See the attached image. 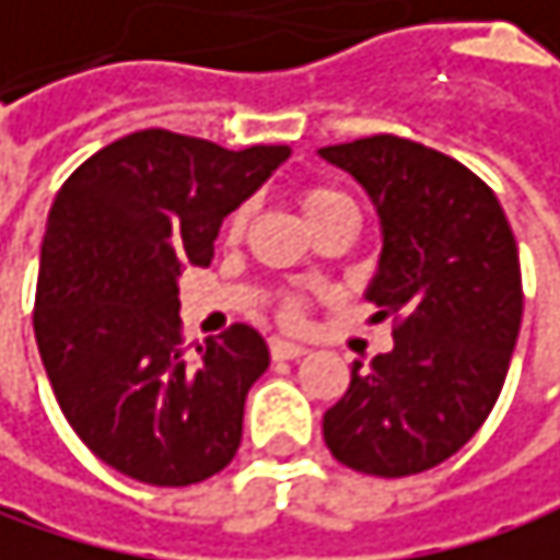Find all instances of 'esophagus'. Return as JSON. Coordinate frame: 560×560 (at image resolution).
<instances>
[{
	"label": "esophagus",
	"mask_w": 560,
	"mask_h": 560,
	"mask_svg": "<svg viewBox=\"0 0 560 560\" xmlns=\"http://www.w3.org/2000/svg\"><path fill=\"white\" fill-rule=\"evenodd\" d=\"M268 351H271L275 361H299V358L308 354V348H302V345H295V341H282V338H271V341H268Z\"/></svg>",
	"instance_id": "obj_1"
}]
</instances>
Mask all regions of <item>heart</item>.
<instances>
[{"label": "heart", "mask_w": 560, "mask_h": 560, "mask_svg": "<svg viewBox=\"0 0 560 560\" xmlns=\"http://www.w3.org/2000/svg\"><path fill=\"white\" fill-rule=\"evenodd\" d=\"M335 209H354L351 196L341 192V189H335V186H328V183H315V186H305L302 189V212H305L308 222L318 219V215H325V212H335ZM245 222H248V206L232 209L229 219H225V235L229 238H238L245 232ZM278 315H282V322H289V325L302 322V302L299 299H285L282 308H278Z\"/></svg>", "instance_id": "b5f03b06"}]
</instances>
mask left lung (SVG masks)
Instances as JSON below:
<instances>
[{
    "label": "left lung",
    "mask_w": 560,
    "mask_h": 560,
    "mask_svg": "<svg viewBox=\"0 0 560 560\" xmlns=\"http://www.w3.org/2000/svg\"><path fill=\"white\" fill-rule=\"evenodd\" d=\"M374 199L384 252L368 289L394 351L354 364L325 443L354 472L400 479L459 453L492 413L522 325V268L495 192L459 160L377 133L318 150Z\"/></svg>",
    "instance_id": "obj_1"
}]
</instances>
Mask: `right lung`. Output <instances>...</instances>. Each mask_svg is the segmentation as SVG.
<instances>
[{"instance_id":"right-lung-1","label":"right lung","mask_w":560,"mask_h":560,"mask_svg":"<svg viewBox=\"0 0 560 560\" xmlns=\"http://www.w3.org/2000/svg\"><path fill=\"white\" fill-rule=\"evenodd\" d=\"M289 153L150 127L88 156L58 189L32 325L65 420L110 469L192 486L232 463L268 348L232 325L189 351L176 278L212 261L222 219Z\"/></svg>"}]
</instances>
